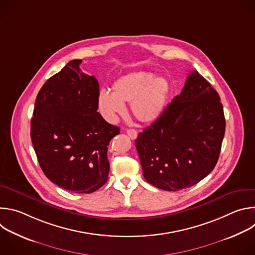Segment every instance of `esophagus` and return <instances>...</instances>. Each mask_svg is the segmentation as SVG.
<instances>
[{"label": "esophagus", "mask_w": 255, "mask_h": 255, "mask_svg": "<svg viewBox=\"0 0 255 255\" xmlns=\"http://www.w3.org/2000/svg\"><path fill=\"white\" fill-rule=\"evenodd\" d=\"M127 134H128V136L131 138V139H136L137 138V131L135 130V129H128L127 130Z\"/></svg>", "instance_id": "esophagus-1"}]
</instances>
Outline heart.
I'll return each instance as SVG.
<instances>
[{"instance_id":"heart-1","label":"heart","mask_w":255,"mask_h":255,"mask_svg":"<svg viewBox=\"0 0 255 255\" xmlns=\"http://www.w3.org/2000/svg\"><path fill=\"white\" fill-rule=\"evenodd\" d=\"M170 92L165 78H155L150 71L130 72L119 78L112 86V93L102 90L98 104L103 116L114 122L125 111L124 104L130 103L132 115L141 123H151L163 113Z\"/></svg>"}]
</instances>
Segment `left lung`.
<instances>
[{"label": "left lung", "mask_w": 255, "mask_h": 255, "mask_svg": "<svg viewBox=\"0 0 255 255\" xmlns=\"http://www.w3.org/2000/svg\"><path fill=\"white\" fill-rule=\"evenodd\" d=\"M225 124L219 95L194 69L183 91L135 140L144 178L173 192L198 184L219 158Z\"/></svg>", "instance_id": "left-lung-1"}]
</instances>
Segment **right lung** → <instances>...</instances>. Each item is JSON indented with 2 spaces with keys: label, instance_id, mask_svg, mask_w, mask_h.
Masks as SVG:
<instances>
[{
  "label": "right lung",
  "instance_id": "right-lung-1",
  "mask_svg": "<svg viewBox=\"0 0 255 255\" xmlns=\"http://www.w3.org/2000/svg\"><path fill=\"white\" fill-rule=\"evenodd\" d=\"M70 60L47 80L35 101L31 139L44 174L78 194L99 190L108 180V146L120 133L97 112L100 93L94 76Z\"/></svg>",
  "mask_w": 255,
  "mask_h": 255
}]
</instances>
